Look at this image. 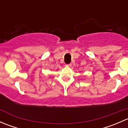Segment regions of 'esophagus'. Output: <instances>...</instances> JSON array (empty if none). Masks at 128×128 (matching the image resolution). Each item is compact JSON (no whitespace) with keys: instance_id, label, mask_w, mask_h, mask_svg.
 <instances>
[{"instance_id":"34e87169","label":"esophagus","mask_w":128,"mask_h":128,"mask_svg":"<svg viewBox=\"0 0 128 128\" xmlns=\"http://www.w3.org/2000/svg\"><path fill=\"white\" fill-rule=\"evenodd\" d=\"M71 65H72V64H66V67H68V68H70V66H71Z\"/></svg>"}]
</instances>
